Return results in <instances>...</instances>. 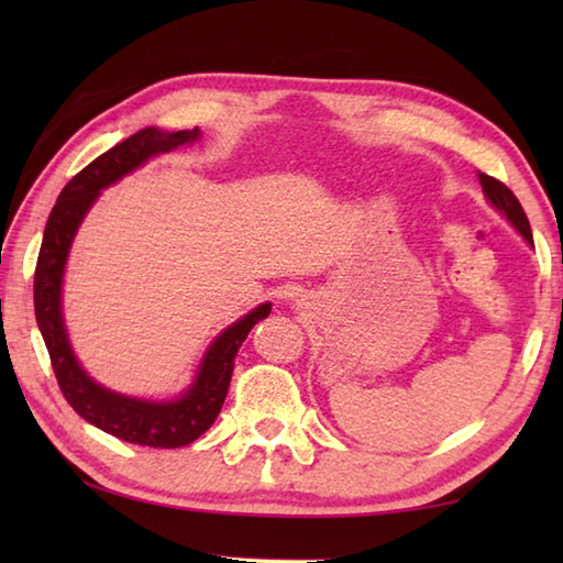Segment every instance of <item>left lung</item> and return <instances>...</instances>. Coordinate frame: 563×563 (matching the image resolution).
<instances>
[{
    "label": "left lung",
    "instance_id": "8db88e82",
    "mask_svg": "<svg viewBox=\"0 0 563 563\" xmlns=\"http://www.w3.org/2000/svg\"><path fill=\"white\" fill-rule=\"evenodd\" d=\"M479 184H482V188H484V196H486V200L492 202V206L504 214V218L516 227V230L525 236V242L528 244H534L532 242V230H530V222H528V214H525V210H522V206H520V200L512 196V190L506 186V184H500L498 178H494V176H488V174H482L479 172Z\"/></svg>",
    "mask_w": 563,
    "mask_h": 563
}]
</instances>
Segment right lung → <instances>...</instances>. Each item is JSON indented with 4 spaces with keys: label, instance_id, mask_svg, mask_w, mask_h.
<instances>
[{
    "label": "right lung",
    "instance_id": "right-lung-1",
    "mask_svg": "<svg viewBox=\"0 0 563 563\" xmlns=\"http://www.w3.org/2000/svg\"><path fill=\"white\" fill-rule=\"evenodd\" d=\"M198 137V128L178 130V133L145 128L123 140L121 145L103 152L89 166H84L59 194L51 218H47L38 263H35V321L43 333L45 349L51 353L59 391L84 421L101 428L103 433L133 442V445L172 450L184 448L206 433L218 418L227 389H230L239 345L244 343L256 321L271 314V302H266L227 327L202 355L194 385L174 401H145L106 389L84 373L71 353L63 319V275L71 239H75L84 214L89 212L106 186L121 181L125 174L135 172L150 157L184 147Z\"/></svg>",
    "mask_w": 563,
    "mask_h": 563
}]
</instances>
